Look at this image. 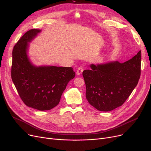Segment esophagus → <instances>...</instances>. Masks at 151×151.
<instances>
[{"label":"esophagus","mask_w":151,"mask_h":151,"mask_svg":"<svg viewBox=\"0 0 151 151\" xmlns=\"http://www.w3.org/2000/svg\"><path fill=\"white\" fill-rule=\"evenodd\" d=\"M83 71V68L82 67H79L76 70V74L78 75H80L82 73Z\"/></svg>","instance_id":"obj_1"}]
</instances>
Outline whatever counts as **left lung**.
I'll use <instances>...</instances> for the list:
<instances>
[{
    "label": "left lung",
    "instance_id": "obj_1",
    "mask_svg": "<svg viewBox=\"0 0 151 151\" xmlns=\"http://www.w3.org/2000/svg\"><path fill=\"white\" fill-rule=\"evenodd\" d=\"M141 58L140 50L123 63L112 61L90 65L83 72L89 104L103 112L122 106L138 83Z\"/></svg>",
    "mask_w": 151,
    "mask_h": 151
}]
</instances>
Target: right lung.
<instances>
[{"label":"right lung","instance_id":"add662e5","mask_svg":"<svg viewBox=\"0 0 151 151\" xmlns=\"http://www.w3.org/2000/svg\"><path fill=\"white\" fill-rule=\"evenodd\" d=\"M41 30L32 29L19 39L12 52L11 76L19 97L28 107L49 110L59 104L75 73L71 67L36 66L28 57L29 43Z\"/></svg>","mask_w":151,"mask_h":151}]
</instances>
